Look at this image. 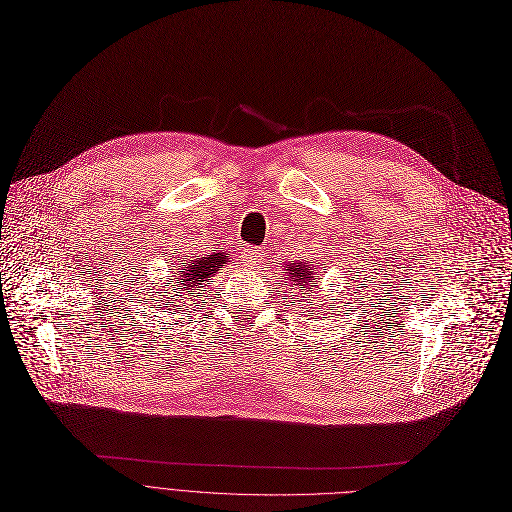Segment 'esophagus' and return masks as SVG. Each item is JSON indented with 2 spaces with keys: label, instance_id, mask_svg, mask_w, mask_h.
Returning <instances> with one entry per match:
<instances>
[{
  "label": "esophagus",
  "instance_id": "esophagus-1",
  "mask_svg": "<svg viewBox=\"0 0 512 512\" xmlns=\"http://www.w3.org/2000/svg\"><path fill=\"white\" fill-rule=\"evenodd\" d=\"M242 258H244V262L248 264V266H256V264H260L262 260H264V252L262 250H246L244 254H242Z\"/></svg>",
  "mask_w": 512,
  "mask_h": 512
}]
</instances>
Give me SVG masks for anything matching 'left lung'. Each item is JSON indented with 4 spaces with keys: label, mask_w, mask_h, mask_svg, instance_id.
Instances as JSON below:
<instances>
[{
    "label": "left lung",
    "mask_w": 512,
    "mask_h": 512,
    "mask_svg": "<svg viewBox=\"0 0 512 512\" xmlns=\"http://www.w3.org/2000/svg\"><path fill=\"white\" fill-rule=\"evenodd\" d=\"M285 268V279L291 283V287L299 289V291H312L318 287L320 281H316V275L320 273V268L314 266L308 260H291L289 264L283 266ZM304 295V293H302ZM310 306H314V302L310 299Z\"/></svg>",
    "instance_id": "obj_1"
}]
</instances>
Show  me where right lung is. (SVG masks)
<instances>
[{"instance_id":"1","label":"right lung","mask_w":512,"mask_h":512,"mask_svg":"<svg viewBox=\"0 0 512 512\" xmlns=\"http://www.w3.org/2000/svg\"><path fill=\"white\" fill-rule=\"evenodd\" d=\"M229 262V256L225 252H213L208 256H192V258H182L177 260V264L171 268V281L169 287L155 291L153 295L157 297L155 302L163 310H173V312H184V306L192 299L198 297L206 289V283L210 281L215 273H219L221 268H225ZM162 295L159 296L158 293Z\"/></svg>"}]
</instances>
